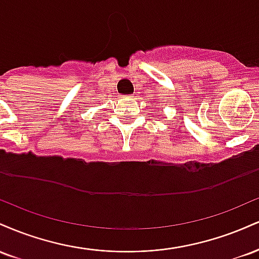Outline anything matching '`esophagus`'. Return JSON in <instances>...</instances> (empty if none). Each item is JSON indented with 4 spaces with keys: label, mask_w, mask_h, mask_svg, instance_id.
Masks as SVG:
<instances>
[{
    "label": "esophagus",
    "mask_w": 259,
    "mask_h": 259,
    "mask_svg": "<svg viewBox=\"0 0 259 259\" xmlns=\"http://www.w3.org/2000/svg\"><path fill=\"white\" fill-rule=\"evenodd\" d=\"M125 97H129V99H133L134 96H132V95H127V96H125Z\"/></svg>",
    "instance_id": "1"
}]
</instances>
